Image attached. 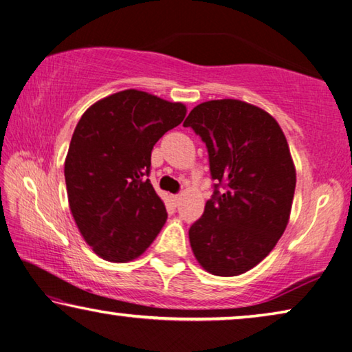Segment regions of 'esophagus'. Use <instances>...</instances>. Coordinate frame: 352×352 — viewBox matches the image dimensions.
Here are the masks:
<instances>
[{
  "label": "esophagus",
  "instance_id": "esophagus-1",
  "mask_svg": "<svg viewBox=\"0 0 352 352\" xmlns=\"http://www.w3.org/2000/svg\"><path fill=\"white\" fill-rule=\"evenodd\" d=\"M170 201H172V205H174V206H177L178 204H180V195H178V194H175V195H170Z\"/></svg>",
  "mask_w": 352,
  "mask_h": 352
}]
</instances>
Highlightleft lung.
<instances>
[{
    "label": "left lung",
    "mask_w": 352,
    "mask_h": 352,
    "mask_svg": "<svg viewBox=\"0 0 352 352\" xmlns=\"http://www.w3.org/2000/svg\"><path fill=\"white\" fill-rule=\"evenodd\" d=\"M183 126L205 141L211 175L225 188L214 190L189 228L190 248L211 275H242L275 248L289 223L296 170L287 140L270 113L237 99L201 102Z\"/></svg>",
    "instance_id": "8db88e82"
}]
</instances>
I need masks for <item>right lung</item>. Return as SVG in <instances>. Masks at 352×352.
Instances as JSON below:
<instances>
[{"label":"right lung","mask_w":352,"mask_h":352,"mask_svg":"<svg viewBox=\"0 0 352 352\" xmlns=\"http://www.w3.org/2000/svg\"><path fill=\"white\" fill-rule=\"evenodd\" d=\"M186 111L130 88L94 102L77 122L65 158L68 204L99 258L133 261L162 231L168 212L146 175L153 146Z\"/></svg>","instance_id":"add662e5"}]
</instances>
